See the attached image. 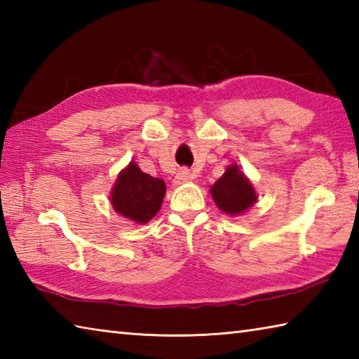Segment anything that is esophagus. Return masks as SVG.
Returning a JSON list of instances; mask_svg holds the SVG:
<instances>
[{"instance_id": "1", "label": "esophagus", "mask_w": 359, "mask_h": 359, "mask_svg": "<svg viewBox=\"0 0 359 359\" xmlns=\"http://www.w3.org/2000/svg\"><path fill=\"white\" fill-rule=\"evenodd\" d=\"M194 177H193V174L189 172L188 170H180L179 172H177V175H175V179H174V184L175 185H182V184H188L189 180H193Z\"/></svg>"}]
</instances>
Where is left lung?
I'll return each mask as SVG.
<instances>
[{
  "mask_svg": "<svg viewBox=\"0 0 359 359\" xmlns=\"http://www.w3.org/2000/svg\"><path fill=\"white\" fill-rule=\"evenodd\" d=\"M212 201L225 215L239 216L245 212L257 201L255 187L241 172L238 165L228 166L222 177L211 187Z\"/></svg>",
  "mask_w": 359,
  "mask_h": 359,
  "instance_id": "1",
  "label": "left lung"
}]
</instances>
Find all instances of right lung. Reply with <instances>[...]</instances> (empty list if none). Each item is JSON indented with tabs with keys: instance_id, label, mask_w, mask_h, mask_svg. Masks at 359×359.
Wrapping results in <instances>:
<instances>
[{
	"instance_id": "1",
	"label": "right lung",
	"mask_w": 359,
	"mask_h": 359,
	"mask_svg": "<svg viewBox=\"0 0 359 359\" xmlns=\"http://www.w3.org/2000/svg\"><path fill=\"white\" fill-rule=\"evenodd\" d=\"M165 182L143 172L135 162L120 171L111 191L112 208L137 224H147L162 207Z\"/></svg>"
}]
</instances>
